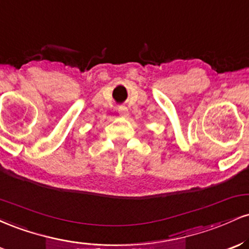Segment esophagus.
<instances>
[{"label": "esophagus", "instance_id": "1", "mask_svg": "<svg viewBox=\"0 0 249 249\" xmlns=\"http://www.w3.org/2000/svg\"><path fill=\"white\" fill-rule=\"evenodd\" d=\"M118 112L119 115H121V117H128V110L126 107H118Z\"/></svg>", "mask_w": 249, "mask_h": 249}]
</instances>
